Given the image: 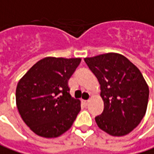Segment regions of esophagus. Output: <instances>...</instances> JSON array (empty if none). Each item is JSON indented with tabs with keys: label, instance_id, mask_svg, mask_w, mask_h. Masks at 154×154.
<instances>
[{
	"label": "esophagus",
	"instance_id": "34e87169",
	"mask_svg": "<svg viewBox=\"0 0 154 154\" xmlns=\"http://www.w3.org/2000/svg\"><path fill=\"white\" fill-rule=\"evenodd\" d=\"M82 102L84 106H87L88 103V100H82Z\"/></svg>",
	"mask_w": 154,
	"mask_h": 154
}]
</instances>
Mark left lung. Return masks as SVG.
I'll use <instances>...</instances> for the list:
<instances>
[{
	"label": "left lung",
	"instance_id": "left-lung-1",
	"mask_svg": "<svg viewBox=\"0 0 154 154\" xmlns=\"http://www.w3.org/2000/svg\"><path fill=\"white\" fill-rule=\"evenodd\" d=\"M84 61L100 84L104 110L95 117L98 127L113 136L130 133L145 116L148 103L149 88L140 70L117 53Z\"/></svg>",
	"mask_w": 154,
	"mask_h": 154
}]
</instances>
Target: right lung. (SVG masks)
I'll list each match as a JSON object with an SVG mask.
<instances>
[{
  "label": "right lung",
  "instance_id": "obj_1",
  "mask_svg": "<svg viewBox=\"0 0 154 154\" xmlns=\"http://www.w3.org/2000/svg\"><path fill=\"white\" fill-rule=\"evenodd\" d=\"M81 58L46 57L36 62L18 82L16 104L22 119L37 135L58 137L72 127L81 110L72 98L68 80Z\"/></svg>",
  "mask_w": 154,
  "mask_h": 154
}]
</instances>
